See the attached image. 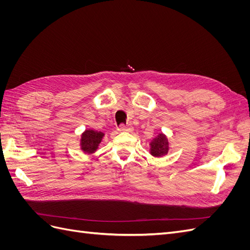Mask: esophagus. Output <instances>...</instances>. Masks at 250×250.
I'll return each instance as SVG.
<instances>
[{"mask_svg":"<svg viewBox=\"0 0 250 250\" xmlns=\"http://www.w3.org/2000/svg\"><path fill=\"white\" fill-rule=\"evenodd\" d=\"M118 130L119 131H121V132H130V131H132L133 130V127L131 126V125H124V124H121L120 126H119V128H118Z\"/></svg>","mask_w":250,"mask_h":250,"instance_id":"1","label":"esophagus"}]
</instances>
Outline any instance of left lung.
Instances as JSON below:
<instances>
[{
    "label": "left lung",
    "instance_id": "left-lung-1",
    "mask_svg": "<svg viewBox=\"0 0 250 250\" xmlns=\"http://www.w3.org/2000/svg\"><path fill=\"white\" fill-rule=\"evenodd\" d=\"M170 149L168 138L164 133H158L150 143V154L154 157L167 155Z\"/></svg>",
    "mask_w": 250,
    "mask_h": 250
}]
</instances>
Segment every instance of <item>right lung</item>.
Masks as SVG:
<instances>
[{"mask_svg": "<svg viewBox=\"0 0 250 250\" xmlns=\"http://www.w3.org/2000/svg\"><path fill=\"white\" fill-rule=\"evenodd\" d=\"M104 137V133L101 131H96L93 129H86L81 134L80 148L86 154H92L97 151L100 143Z\"/></svg>", "mask_w": 250, "mask_h": 250, "instance_id": "obj_1", "label": "right lung"}]
</instances>
